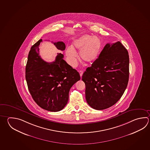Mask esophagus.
I'll return each instance as SVG.
<instances>
[{"label": "esophagus", "mask_w": 150, "mask_h": 150, "mask_svg": "<svg viewBox=\"0 0 150 150\" xmlns=\"http://www.w3.org/2000/svg\"><path fill=\"white\" fill-rule=\"evenodd\" d=\"M79 75H80V76H81V77H82V75H83V71H79Z\"/></svg>", "instance_id": "34e87169"}]
</instances>
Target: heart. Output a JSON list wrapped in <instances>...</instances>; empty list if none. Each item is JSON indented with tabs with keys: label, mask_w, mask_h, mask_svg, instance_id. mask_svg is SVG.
<instances>
[{
	"label": "heart",
	"mask_w": 150,
	"mask_h": 150,
	"mask_svg": "<svg viewBox=\"0 0 150 150\" xmlns=\"http://www.w3.org/2000/svg\"><path fill=\"white\" fill-rule=\"evenodd\" d=\"M101 48V42L98 37L85 34L75 40L72 47H68L65 53L69 64L75 66L78 57L76 51H80L83 62L92 64L98 58Z\"/></svg>",
	"instance_id": "b5f03b06"
}]
</instances>
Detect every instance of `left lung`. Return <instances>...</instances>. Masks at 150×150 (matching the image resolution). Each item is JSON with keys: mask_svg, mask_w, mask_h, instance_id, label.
<instances>
[{"mask_svg": "<svg viewBox=\"0 0 150 150\" xmlns=\"http://www.w3.org/2000/svg\"><path fill=\"white\" fill-rule=\"evenodd\" d=\"M129 63L128 52L120 41L105 45L82 76L88 105L101 110L117 102L127 88Z\"/></svg>", "mask_w": 150, "mask_h": 150, "instance_id": "obj_1", "label": "left lung"}]
</instances>
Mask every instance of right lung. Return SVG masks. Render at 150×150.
Here are the masks:
<instances>
[{
	"label": "right lung",
	"instance_id": "obj_1",
	"mask_svg": "<svg viewBox=\"0 0 150 150\" xmlns=\"http://www.w3.org/2000/svg\"><path fill=\"white\" fill-rule=\"evenodd\" d=\"M40 39L32 45L28 53L25 79L28 90L37 105L46 110L57 112L67 105L71 86L81 79L79 72L58 53L54 62H46L39 55ZM60 51L66 46L62 41L54 42Z\"/></svg>",
	"mask_w": 150,
	"mask_h": 150
}]
</instances>
